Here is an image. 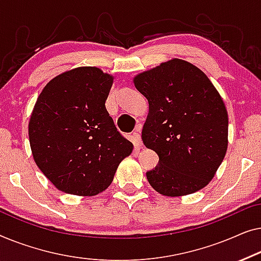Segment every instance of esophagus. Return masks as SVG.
<instances>
[{
    "instance_id": "esophagus-1",
    "label": "esophagus",
    "mask_w": 261,
    "mask_h": 261,
    "mask_svg": "<svg viewBox=\"0 0 261 261\" xmlns=\"http://www.w3.org/2000/svg\"><path fill=\"white\" fill-rule=\"evenodd\" d=\"M132 138H134L135 145H137V146H139V148H141V146L143 145L142 138H141V126L136 127L135 132H134V134H132Z\"/></svg>"
}]
</instances>
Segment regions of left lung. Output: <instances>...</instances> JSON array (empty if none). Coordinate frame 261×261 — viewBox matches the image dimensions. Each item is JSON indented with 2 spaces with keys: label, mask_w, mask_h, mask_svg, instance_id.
Segmentation results:
<instances>
[{
  "label": "left lung",
  "mask_w": 261,
  "mask_h": 261,
  "mask_svg": "<svg viewBox=\"0 0 261 261\" xmlns=\"http://www.w3.org/2000/svg\"><path fill=\"white\" fill-rule=\"evenodd\" d=\"M134 84L149 102L143 143L160 157L146 172L150 186L171 197L202 189L228 145V115L221 95L200 68L181 59L139 73Z\"/></svg>",
  "instance_id": "8db88e82"
}]
</instances>
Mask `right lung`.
I'll use <instances>...</instances> for the list:
<instances>
[{
  "label": "right lung",
  "mask_w": 261,
  "mask_h": 261,
  "mask_svg": "<svg viewBox=\"0 0 261 261\" xmlns=\"http://www.w3.org/2000/svg\"><path fill=\"white\" fill-rule=\"evenodd\" d=\"M112 83L101 69L78 67L53 78L38 97L28 125L33 159L61 192H104L132 152L105 108Z\"/></svg>",
  "instance_id": "1"
}]
</instances>
